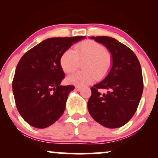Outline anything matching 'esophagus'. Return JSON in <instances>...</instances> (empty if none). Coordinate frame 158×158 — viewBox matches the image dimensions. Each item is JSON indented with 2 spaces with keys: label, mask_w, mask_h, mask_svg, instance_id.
<instances>
[{
  "label": "esophagus",
  "mask_w": 158,
  "mask_h": 158,
  "mask_svg": "<svg viewBox=\"0 0 158 158\" xmlns=\"http://www.w3.org/2000/svg\"><path fill=\"white\" fill-rule=\"evenodd\" d=\"M75 89H76V90H77V91H80V90H81V87L76 86L75 87Z\"/></svg>",
  "instance_id": "esophagus-1"
}]
</instances>
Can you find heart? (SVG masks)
<instances>
[{"instance_id":"heart-1","label":"heart","mask_w":158,"mask_h":158,"mask_svg":"<svg viewBox=\"0 0 158 158\" xmlns=\"http://www.w3.org/2000/svg\"><path fill=\"white\" fill-rule=\"evenodd\" d=\"M83 61V71L77 72L66 78L68 84L82 87L106 75L111 65V56L99 43L86 40L66 50L60 59V65L65 73L77 70L79 61Z\"/></svg>"}]
</instances>
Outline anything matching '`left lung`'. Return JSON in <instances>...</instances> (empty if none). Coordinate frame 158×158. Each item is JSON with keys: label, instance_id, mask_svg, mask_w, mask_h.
Masks as SVG:
<instances>
[{"label": "left lung", "instance_id": "obj_1", "mask_svg": "<svg viewBox=\"0 0 158 158\" xmlns=\"http://www.w3.org/2000/svg\"><path fill=\"white\" fill-rule=\"evenodd\" d=\"M104 45L111 55L112 66L106 77L94 85L88 102V111L102 126L116 128L126 124L136 112L142 97L140 64L130 48L108 36L90 37ZM105 89L102 94L99 90Z\"/></svg>", "mask_w": 158, "mask_h": 158}]
</instances>
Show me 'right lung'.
Masks as SVG:
<instances>
[{
  "label": "right lung",
  "mask_w": 158,
  "mask_h": 158,
  "mask_svg": "<svg viewBox=\"0 0 158 158\" xmlns=\"http://www.w3.org/2000/svg\"><path fill=\"white\" fill-rule=\"evenodd\" d=\"M85 36L50 38L28 50L16 68L12 91L17 109L30 126L44 128L64 113L73 85H61L62 54Z\"/></svg>",
  "instance_id": "obj_1"
}]
</instances>
